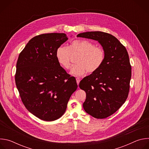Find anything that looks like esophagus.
I'll return each instance as SVG.
<instances>
[{
	"mask_svg": "<svg viewBox=\"0 0 149 149\" xmlns=\"http://www.w3.org/2000/svg\"><path fill=\"white\" fill-rule=\"evenodd\" d=\"M76 81H77V84L78 85V84H79V82H80V78H78V77L76 78Z\"/></svg>",
	"mask_w": 149,
	"mask_h": 149,
	"instance_id": "obj_1",
	"label": "esophagus"
}]
</instances>
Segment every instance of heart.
<instances>
[{
	"mask_svg": "<svg viewBox=\"0 0 149 149\" xmlns=\"http://www.w3.org/2000/svg\"><path fill=\"white\" fill-rule=\"evenodd\" d=\"M79 54L76 63L72 67L71 74L74 76H81L88 72H96L103 64L105 58L104 50L88 40L77 39L73 40L70 46L59 47L55 56L59 64L65 70L71 68V55Z\"/></svg>",
	"mask_w": 149,
	"mask_h": 149,
	"instance_id": "heart-1",
	"label": "heart"
}]
</instances>
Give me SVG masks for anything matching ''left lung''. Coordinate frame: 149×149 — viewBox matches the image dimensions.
I'll return each instance as SVG.
<instances>
[{
	"instance_id": "1",
	"label": "left lung",
	"mask_w": 149,
	"mask_h": 149,
	"mask_svg": "<svg viewBox=\"0 0 149 149\" xmlns=\"http://www.w3.org/2000/svg\"><path fill=\"white\" fill-rule=\"evenodd\" d=\"M77 37L97 40L105 51L102 66L84 78L79 87L86 93L83 107L96 118H105L116 112L129 95L132 67L128 52L113 35L100 31L79 33Z\"/></svg>"
}]
</instances>
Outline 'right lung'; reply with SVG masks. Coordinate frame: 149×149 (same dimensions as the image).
Masks as SVG:
<instances>
[{
	"label": "right lung",
	"mask_w": 149,
	"mask_h": 149,
	"mask_svg": "<svg viewBox=\"0 0 149 149\" xmlns=\"http://www.w3.org/2000/svg\"><path fill=\"white\" fill-rule=\"evenodd\" d=\"M67 40L63 33L36 36L18 57L15 82L20 97L26 109L42 120L60 118L78 87L75 78L61 67L55 56Z\"/></svg>",
	"instance_id": "add662e5"
}]
</instances>
